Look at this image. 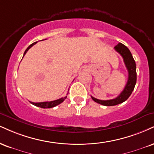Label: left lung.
<instances>
[{"instance_id": "left-lung-1", "label": "left lung", "mask_w": 154, "mask_h": 154, "mask_svg": "<svg viewBox=\"0 0 154 154\" xmlns=\"http://www.w3.org/2000/svg\"><path fill=\"white\" fill-rule=\"evenodd\" d=\"M115 50L119 53L123 57L125 67H126L128 72V78L125 88L123 89L121 93L115 99L108 100H98L97 98H95L91 96L92 99L94 101L100 105H105V106H113V105L120 104V103L125 102L128 98L130 97L131 93L134 90L135 85H136V83L137 77L136 62H135L134 59H133L132 54H131L130 50L124 44L121 43H119L117 46L115 47Z\"/></svg>"}]
</instances>
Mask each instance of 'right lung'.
<instances>
[{"mask_svg":"<svg viewBox=\"0 0 154 154\" xmlns=\"http://www.w3.org/2000/svg\"><path fill=\"white\" fill-rule=\"evenodd\" d=\"M36 43H37V42H34V43H33V44H31V45L29 46V47H28L26 49L25 52H24V54H23V57H24V55L26 54V53L27 52L28 50L30 49L31 47H33V46H34V44H36ZM66 97L60 98V99L56 100H53V101H50V102H42V103H33V102H30V103H31V104L35 105V106L42 107V108H51V107H54L57 106V105H59L60 103H62V102L66 99Z\"/></svg>","mask_w":154,"mask_h":154,"instance_id":"add662e5","label":"right lung"}]
</instances>
